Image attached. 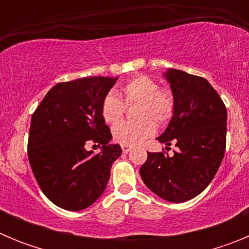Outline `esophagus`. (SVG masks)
<instances>
[{"label":"esophagus","mask_w":249,"mask_h":249,"mask_svg":"<svg viewBox=\"0 0 249 249\" xmlns=\"http://www.w3.org/2000/svg\"><path fill=\"white\" fill-rule=\"evenodd\" d=\"M131 149H132L131 146H127V144H122V152H123V153H128Z\"/></svg>","instance_id":"obj_1"}]
</instances>
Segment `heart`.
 I'll use <instances>...</instances> for the list:
<instances>
[{
    "label": "heart",
    "instance_id": "obj_1",
    "mask_svg": "<svg viewBox=\"0 0 249 249\" xmlns=\"http://www.w3.org/2000/svg\"><path fill=\"white\" fill-rule=\"evenodd\" d=\"M120 96L108 93L101 105L105 122L117 123L126 112V106L137 105V121H123L113 127V140L133 146L155 135L156 123L166 126L176 113L177 100L171 89H160V83L148 76H136L120 87Z\"/></svg>",
    "mask_w": 249,
    "mask_h": 249
}]
</instances>
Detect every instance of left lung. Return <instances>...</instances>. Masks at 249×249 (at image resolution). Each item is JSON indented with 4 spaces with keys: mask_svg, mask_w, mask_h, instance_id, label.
Listing matches in <instances>:
<instances>
[{
    "mask_svg": "<svg viewBox=\"0 0 249 249\" xmlns=\"http://www.w3.org/2000/svg\"><path fill=\"white\" fill-rule=\"evenodd\" d=\"M164 76L177 107L157 140L167 146L175 143L178 151L171 157L166 152H148L140 173L152 192L179 203L206 190L218 171L226 151L227 108L203 77L175 68Z\"/></svg>",
    "mask_w": 249,
    "mask_h": 249,
    "instance_id": "1",
    "label": "left lung"
}]
</instances>
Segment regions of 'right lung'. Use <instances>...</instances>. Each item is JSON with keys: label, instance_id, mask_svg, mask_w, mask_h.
<instances>
[{"label": "right lung", "instance_id": "right-lung-1", "mask_svg": "<svg viewBox=\"0 0 249 249\" xmlns=\"http://www.w3.org/2000/svg\"><path fill=\"white\" fill-rule=\"evenodd\" d=\"M118 77H85L57 83L31 117L27 155L39 188L52 203L80 211L100 198L111 167L122 153L108 144L112 135L101 105ZM103 146L94 155L84 146Z\"/></svg>", "mask_w": 249, "mask_h": 249}]
</instances>
